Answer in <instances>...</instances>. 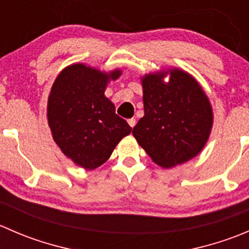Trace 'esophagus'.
Returning a JSON list of instances; mask_svg holds the SVG:
<instances>
[{
    "label": "esophagus",
    "mask_w": 249,
    "mask_h": 249,
    "mask_svg": "<svg viewBox=\"0 0 249 249\" xmlns=\"http://www.w3.org/2000/svg\"><path fill=\"white\" fill-rule=\"evenodd\" d=\"M127 123H129L130 126L134 127L135 125H136V119H135V118H131V119H127Z\"/></svg>",
    "instance_id": "34e87169"
}]
</instances>
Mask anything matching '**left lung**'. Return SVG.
<instances>
[{
	"label": "left lung",
	"mask_w": 249,
	"mask_h": 249,
	"mask_svg": "<svg viewBox=\"0 0 249 249\" xmlns=\"http://www.w3.org/2000/svg\"><path fill=\"white\" fill-rule=\"evenodd\" d=\"M170 74L169 83L163 78ZM144 115L132 130L139 144L159 166L180 165L205 147L213 124L207 95L199 83L178 69L142 78Z\"/></svg>",
	"instance_id": "1"
}]
</instances>
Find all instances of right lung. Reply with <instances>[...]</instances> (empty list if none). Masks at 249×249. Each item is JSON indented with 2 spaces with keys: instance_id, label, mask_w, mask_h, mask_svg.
<instances>
[{
  "instance_id": "add662e5",
  "label": "right lung",
  "mask_w": 249,
  "mask_h": 249,
  "mask_svg": "<svg viewBox=\"0 0 249 249\" xmlns=\"http://www.w3.org/2000/svg\"><path fill=\"white\" fill-rule=\"evenodd\" d=\"M120 70L106 73L83 64L67 66L55 79L48 97L47 117L53 139L78 166H101L123 137L131 132L105 96L109 80Z\"/></svg>"
}]
</instances>
